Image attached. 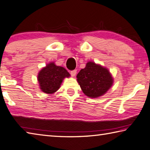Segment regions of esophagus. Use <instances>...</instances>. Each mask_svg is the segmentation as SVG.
Returning <instances> with one entry per match:
<instances>
[{
    "instance_id": "esophagus-1",
    "label": "esophagus",
    "mask_w": 150,
    "mask_h": 150,
    "mask_svg": "<svg viewBox=\"0 0 150 150\" xmlns=\"http://www.w3.org/2000/svg\"><path fill=\"white\" fill-rule=\"evenodd\" d=\"M76 72H77V71H76V70H71V71H70V74H71L72 76H74L76 74Z\"/></svg>"
}]
</instances>
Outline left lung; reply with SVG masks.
Segmentation results:
<instances>
[{
    "instance_id": "8db88e82",
    "label": "left lung",
    "mask_w": 150,
    "mask_h": 150,
    "mask_svg": "<svg viewBox=\"0 0 150 150\" xmlns=\"http://www.w3.org/2000/svg\"><path fill=\"white\" fill-rule=\"evenodd\" d=\"M76 78L84 94L91 98L104 95L113 83L108 70L93 62H88Z\"/></svg>"
}]
</instances>
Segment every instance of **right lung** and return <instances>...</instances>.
<instances>
[{
  "label": "right lung",
  "mask_w": 150,
  "mask_h": 150,
  "mask_svg": "<svg viewBox=\"0 0 150 150\" xmlns=\"http://www.w3.org/2000/svg\"><path fill=\"white\" fill-rule=\"evenodd\" d=\"M69 76L70 74L65 69L51 63L40 70L38 80L42 91L52 94L59 89L63 79Z\"/></svg>",
  "instance_id": "1"
}]
</instances>
